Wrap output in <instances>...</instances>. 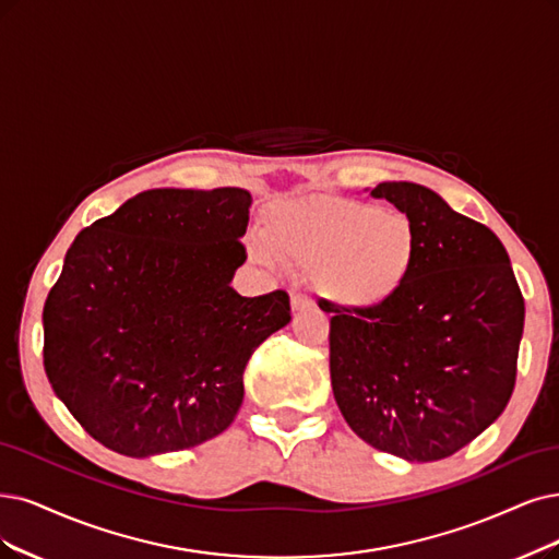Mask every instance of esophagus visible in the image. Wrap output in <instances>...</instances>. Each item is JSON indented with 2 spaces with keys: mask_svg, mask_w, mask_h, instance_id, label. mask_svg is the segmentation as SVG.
I'll use <instances>...</instances> for the list:
<instances>
[{
  "mask_svg": "<svg viewBox=\"0 0 559 559\" xmlns=\"http://www.w3.org/2000/svg\"><path fill=\"white\" fill-rule=\"evenodd\" d=\"M290 306H293V313H301V311H308V308H313L316 304L311 297H306V295H293Z\"/></svg>",
  "mask_w": 559,
  "mask_h": 559,
  "instance_id": "34e87169",
  "label": "esophagus"
}]
</instances>
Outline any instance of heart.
<instances>
[{
    "instance_id": "heart-1",
    "label": "heart",
    "mask_w": 559,
    "mask_h": 559,
    "mask_svg": "<svg viewBox=\"0 0 559 559\" xmlns=\"http://www.w3.org/2000/svg\"><path fill=\"white\" fill-rule=\"evenodd\" d=\"M262 241L251 253L272 255L313 274L318 293L341 311L368 313L399 299L415 278L421 237L394 204H366L336 195H304L269 206Z\"/></svg>"
}]
</instances>
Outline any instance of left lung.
<instances>
[{
  "label": "left lung",
  "instance_id": "1",
  "mask_svg": "<svg viewBox=\"0 0 559 559\" xmlns=\"http://www.w3.org/2000/svg\"><path fill=\"white\" fill-rule=\"evenodd\" d=\"M415 221L421 260L407 290L378 311L332 313L329 370L357 436L409 463L456 453L498 419L515 384L525 301L507 248L421 183L382 181Z\"/></svg>",
  "mask_w": 559,
  "mask_h": 559
}]
</instances>
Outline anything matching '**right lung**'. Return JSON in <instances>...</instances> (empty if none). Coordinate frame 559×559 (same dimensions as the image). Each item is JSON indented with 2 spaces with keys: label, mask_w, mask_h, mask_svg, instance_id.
Instances as JSON below:
<instances>
[{
  "label": "right lung",
  "mask_w": 559,
  "mask_h": 559,
  "mask_svg": "<svg viewBox=\"0 0 559 559\" xmlns=\"http://www.w3.org/2000/svg\"><path fill=\"white\" fill-rule=\"evenodd\" d=\"M251 193L152 189L82 230L44 306V366L94 440L131 459L230 426L255 347L290 322L283 290L241 297Z\"/></svg>",
  "instance_id": "right-lung-1"
}]
</instances>
